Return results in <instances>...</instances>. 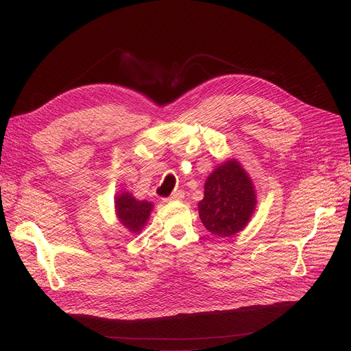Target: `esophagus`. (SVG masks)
<instances>
[{
  "label": "esophagus",
  "instance_id": "34e87169",
  "mask_svg": "<svg viewBox=\"0 0 351 351\" xmlns=\"http://www.w3.org/2000/svg\"><path fill=\"white\" fill-rule=\"evenodd\" d=\"M184 197V192L183 190H177V192H174L171 196L169 197H165L164 199V202H169V200H180V199H183Z\"/></svg>",
  "mask_w": 351,
  "mask_h": 351
}]
</instances>
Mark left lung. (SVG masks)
Listing matches in <instances>:
<instances>
[{"label":"left lung","mask_w":351,"mask_h":351,"mask_svg":"<svg viewBox=\"0 0 351 351\" xmlns=\"http://www.w3.org/2000/svg\"><path fill=\"white\" fill-rule=\"evenodd\" d=\"M197 208L205 228L218 237H231L246 227L256 208V195L250 177L236 159L210 173Z\"/></svg>","instance_id":"8db88e82"}]
</instances>
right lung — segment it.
Here are the masks:
<instances>
[{"instance_id": "obj_1", "label": "right lung", "mask_w": 351, "mask_h": 351, "mask_svg": "<svg viewBox=\"0 0 351 351\" xmlns=\"http://www.w3.org/2000/svg\"><path fill=\"white\" fill-rule=\"evenodd\" d=\"M154 205L151 202L137 200L130 193H121L115 197V210L121 224L130 232H139L147 218H149Z\"/></svg>"}]
</instances>
